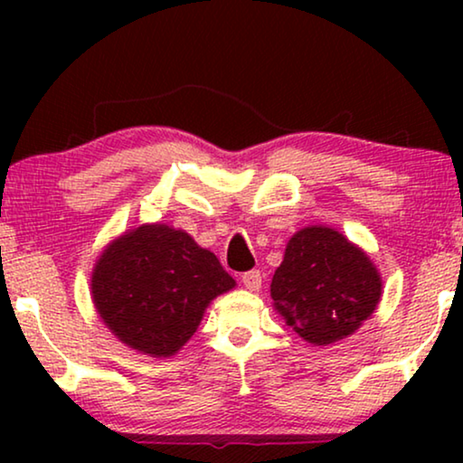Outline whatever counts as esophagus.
I'll use <instances>...</instances> for the list:
<instances>
[{"label":"esophagus","mask_w":463,"mask_h":463,"mask_svg":"<svg viewBox=\"0 0 463 463\" xmlns=\"http://www.w3.org/2000/svg\"><path fill=\"white\" fill-rule=\"evenodd\" d=\"M242 284L249 290H259L261 288V271L259 269H250L242 274Z\"/></svg>","instance_id":"1"}]
</instances>
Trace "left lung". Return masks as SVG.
I'll use <instances>...</instances> for the list:
<instances>
[{
    "instance_id": "obj_1",
    "label": "left lung",
    "mask_w": 463,
    "mask_h": 463,
    "mask_svg": "<svg viewBox=\"0 0 463 463\" xmlns=\"http://www.w3.org/2000/svg\"><path fill=\"white\" fill-rule=\"evenodd\" d=\"M382 278L366 252L325 225L288 240L271 278V299L293 331L314 345L347 337L375 312Z\"/></svg>"
}]
</instances>
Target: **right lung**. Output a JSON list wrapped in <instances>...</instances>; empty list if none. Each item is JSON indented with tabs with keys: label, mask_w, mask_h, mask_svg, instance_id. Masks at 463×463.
<instances>
[{
	"label": "right lung",
	"mask_w": 463,
	"mask_h": 463,
	"mask_svg": "<svg viewBox=\"0 0 463 463\" xmlns=\"http://www.w3.org/2000/svg\"><path fill=\"white\" fill-rule=\"evenodd\" d=\"M233 287L214 252L160 223L113 240L92 269V301L107 328L156 358L179 352L208 303Z\"/></svg>",
	"instance_id": "add662e5"
}]
</instances>
